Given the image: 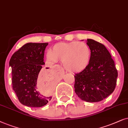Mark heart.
Here are the masks:
<instances>
[{"instance_id":"1","label":"heart","mask_w":128,"mask_h":128,"mask_svg":"<svg viewBox=\"0 0 128 128\" xmlns=\"http://www.w3.org/2000/svg\"><path fill=\"white\" fill-rule=\"evenodd\" d=\"M47 58L52 62L62 61L63 67L66 70L78 72L89 65L91 50L87 44L82 42H58L47 53Z\"/></svg>"}]
</instances>
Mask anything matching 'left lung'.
<instances>
[{
    "label": "left lung",
    "instance_id": "1",
    "mask_svg": "<svg viewBox=\"0 0 128 128\" xmlns=\"http://www.w3.org/2000/svg\"><path fill=\"white\" fill-rule=\"evenodd\" d=\"M86 44L91 50V60L88 67L74 76L75 92L82 101L96 102L113 92L118 71L104 45L92 39H87Z\"/></svg>",
    "mask_w": 128,
    "mask_h": 128
}]
</instances>
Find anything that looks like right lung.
<instances>
[{"mask_svg":"<svg viewBox=\"0 0 128 128\" xmlns=\"http://www.w3.org/2000/svg\"><path fill=\"white\" fill-rule=\"evenodd\" d=\"M48 43L28 42L23 46L12 56L13 90L20 102L30 107H42L52 96L43 94L38 88V79L45 81L51 78L50 73L42 72L44 51Z\"/></svg>","mask_w":128,"mask_h":128,"instance_id":"add662e5","label":"right lung"}]
</instances>
